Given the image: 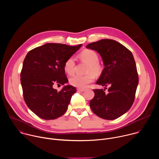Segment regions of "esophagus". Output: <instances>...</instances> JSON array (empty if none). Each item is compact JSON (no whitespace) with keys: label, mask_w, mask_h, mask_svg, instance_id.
Wrapping results in <instances>:
<instances>
[{"label":"esophagus","mask_w":159,"mask_h":159,"mask_svg":"<svg viewBox=\"0 0 159 159\" xmlns=\"http://www.w3.org/2000/svg\"><path fill=\"white\" fill-rule=\"evenodd\" d=\"M77 90L79 92H84L85 91V89H80V88H78Z\"/></svg>","instance_id":"obj_1"}]
</instances>
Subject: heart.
I'll return each mask as SVG.
<instances>
[{
    "label": "heart",
    "mask_w": 159,
    "mask_h": 159,
    "mask_svg": "<svg viewBox=\"0 0 159 159\" xmlns=\"http://www.w3.org/2000/svg\"><path fill=\"white\" fill-rule=\"evenodd\" d=\"M81 59L88 63L89 66L88 68V72L89 74L81 75H75L70 79V83L71 85L80 88L84 89L87 85L94 81V75L90 72L98 74L101 71V66L98 63L99 57L96 52L92 50H84L80 53ZM75 61L72 57L68 58L64 63V70L69 75H72L75 72Z\"/></svg>",
    "instance_id": "obj_1"
}]
</instances>
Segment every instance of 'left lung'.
I'll return each instance as SVG.
<instances>
[{
    "label": "left lung",
    "mask_w": 159,
    "mask_h": 159,
    "mask_svg": "<svg viewBox=\"0 0 159 159\" xmlns=\"http://www.w3.org/2000/svg\"><path fill=\"white\" fill-rule=\"evenodd\" d=\"M86 48L96 51L101 57L104 69L96 84L108 87V93L94 89V98L89 105L99 117L113 120L131 108L139 84V75L131 52L120 43L103 39L88 44Z\"/></svg>",
    "instance_id": "1"
}]
</instances>
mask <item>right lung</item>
Masks as SVG:
<instances>
[{"instance_id":"add662e5","label":"right lung","mask_w":159,"mask_h":159,"mask_svg":"<svg viewBox=\"0 0 159 159\" xmlns=\"http://www.w3.org/2000/svg\"><path fill=\"white\" fill-rule=\"evenodd\" d=\"M60 43H47L30 51L23 61L20 83L24 99L30 109L43 120H55L67 110L75 87L63 85L60 91L56 84L64 85L68 79L65 61L82 47Z\"/></svg>"}]
</instances>
